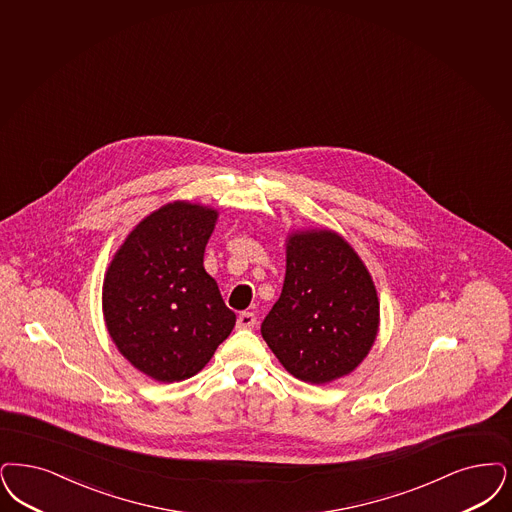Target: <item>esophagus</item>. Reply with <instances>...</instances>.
I'll return each instance as SVG.
<instances>
[{"instance_id":"34e87169","label":"esophagus","mask_w":512,"mask_h":512,"mask_svg":"<svg viewBox=\"0 0 512 512\" xmlns=\"http://www.w3.org/2000/svg\"><path fill=\"white\" fill-rule=\"evenodd\" d=\"M255 324H257V316L253 312H242L238 316V328L251 329L255 328Z\"/></svg>"}]
</instances>
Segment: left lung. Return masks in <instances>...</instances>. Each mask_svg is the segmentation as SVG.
Listing matches in <instances>:
<instances>
[{"instance_id": "obj_1", "label": "left lung", "mask_w": 512, "mask_h": 512, "mask_svg": "<svg viewBox=\"0 0 512 512\" xmlns=\"http://www.w3.org/2000/svg\"><path fill=\"white\" fill-rule=\"evenodd\" d=\"M286 280L261 333L280 364L310 385L345 377L368 356L379 299L368 268L333 230L287 236Z\"/></svg>"}]
</instances>
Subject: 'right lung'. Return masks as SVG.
I'll use <instances>...</instances> for the list:
<instances>
[{"label":"right lung","mask_w":512,"mask_h":512,"mask_svg":"<svg viewBox=\"0 0 512 512\" xmlns=\"http://www.w3.org/2000/svg\"><path fill=\"white\" fill-rule=\"evenodd\" d=\"M217 215L190 202L164 205L131 230L106 270L108 333L131 366L160 383L196 375L236 324L204 268Z\"/></svg>","instance_id":"right-lung-1"}]
</instances>
